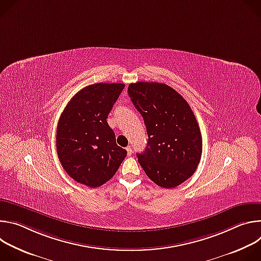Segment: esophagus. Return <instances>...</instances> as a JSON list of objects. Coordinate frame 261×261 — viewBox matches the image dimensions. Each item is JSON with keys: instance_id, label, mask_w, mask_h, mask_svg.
Segmentation results:
<instances>
[{"instance_id": "1", "label": "esophagus", "mask_w": 261, "mask_h": 261, "mask_svg": "<svg viewBox=\"0 0 261 261\" xmlns=\"http://www.w3.org/2000/svg\"><path fill=\"white\" fill-rule=\"evenodd\" d=\"M126 150H127L128 156H131V155H132V153H133V151H132V148H131V146H128V147H126Z\"/></svg>"}]
</instances>
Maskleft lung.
Wrapping results in <instances>:
<instances>
[{
  "label": "left lung",
  "mask_w": 261,
  "mask_h": 261,
  "mask_svg": "<svg viewBox=\"0 0 261 261\" xmlns=\"http://www.w3.org/2000/svg\"><path fill=\"white\" fill-rule=\"evenodd\" d=\"M128 94L148 136L144 152L136 154L140 166L160 187H176L192 176L202 153L200 129L190 105L165 84H131Z\"/></svg>",
  "instance_id": "1"
}]
</instances>
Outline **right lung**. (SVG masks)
I'll return each mask as SVG.
<instances>
[{"instance_id": "1", "label": "right lung", "mask_w": 261, "mask_h": 261, "mask_svg": "<svg viewBox=\"0 0 261 261\" xmlns=\"http://www.w3.org/2000/svg\"><path fill=\"white\" fill-rule=\"evenodd\" d=\"M124 84H95L73 96L57 128V152L65 171L77 182L97 188L115 175L127 151L107 124Z\"/></svg>"}]
</instances>
